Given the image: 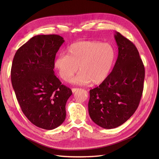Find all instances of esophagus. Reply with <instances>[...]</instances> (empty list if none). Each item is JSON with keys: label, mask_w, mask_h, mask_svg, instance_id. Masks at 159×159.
Listing matches in <instances>:
<instances>
[{"label": "esophagus", "mask_w": 159, "mask_h": 159, "mask_svg": "<svg viewBox=\"0 0 159 159\" xmlns=\"http://www.w3.org/2000/svg\"><path fill=\"white\" fill-rule=\"evenodd\" d=\"M80 90V89H79V88H73V89H72V91L73 93H74L78 91V90Z\"/></svg>", "instance_id": "1"}]
</instances>
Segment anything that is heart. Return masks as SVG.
Here are the masks:
<instances>
[{
	"mask_svg": "<svg viewBox=\"0 0 159 159\" xmlns=\"http://www.w3.org/2000/svg\"><path fill=\"white\" fill-rule=\"evenodd\" d=\"M116 59V50L109 43L98 41H80L71 44L66 55L60 54L54 61L58 74L64 81L87 85L102 83L109 74Z\"/></svg>",
	"mask_w": 159,
	"mask_h": 159,
	"instance_id": "b5f03b06",
	"label": "heart"
}]
</instances>
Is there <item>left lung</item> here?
<instances>
[{
  "instance_id": "1",
  "label": "left lung",
  "mask_w": 159,
  "mask_h": 159,
  "mask_svg": "<svg viewBox=\"0 0 159 159\" xmlns=\"http://www.w3.org/2000/svg\"><path fill=\"white\" fill-rule=\"evenodd\" d=\"M118 55L114 68L97 87L90 90L89 116L105 129L125 123L139 105L143 90L145 68L137 48L129 39L116 32Z\"/></svg>"
}]
</instances>
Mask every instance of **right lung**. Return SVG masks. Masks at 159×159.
I'll return each mask as SVG.
<instances>
[{
    "label": "right lung",
    "mask_w": 159,
    "mask_h": 159,
    "mask_svg": "<svg viewBox=\"0 0 159 159\" xmlns=\"http://www.w3.org/2000/svg\"><path fill=\"white\" fill-rule=\"evenodd\" d=\"M64 41L57 34L35 36L17 50L12 61L11 82L22 111L33 125L45 129L63 123L65 105L72 94L53 70Z\"/></svg>",
    "instance_id": "right-lung-1"
}]
</instances>
